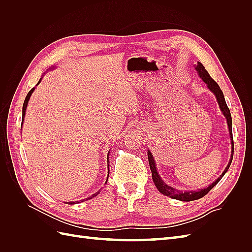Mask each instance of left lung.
<instances>
[{
  "instance_id": "obj_1",
  "label": "left lung",
  "mask_w": 252,
  "mask_h": 252,
  "mask_svg": "<svg viewBox=\"0 0 252 252\" xmlns=\"http://www.w3.org/2000/svg\"><path fill=\"white\" fill-rule=\"evenodd\" d=\"M194 68L196 72L199 73V77L205 82L206 85H207L208 89L211 91V93L216 95L217 97V101L219 104V107L222 111V113L224 114V117L227 121V125H228V130H229V135H230V140H231V156H230V159L229 162H228V165L226 166L225 170L223 171V173L220 175V177L213 182L211 183L210 185H208L207 187L202 188V189H197V190H188V191H183V190H179V189H175L169 185H167L166 183L161 179L159 177V174L158 172V168H157V165H156V161L154 158V156L150 152V150H147V155H148V161H149V166H150V170L152 173V180H154V183L156 187L158 188V190L161 193H163L166 196H169L171 199L174 200H179V201H183V202H190V201H194V200H199L201 197H203L204 195L207 194L210 190L215 187L218 183L224 177V174L227 172V170L229 169V167L231 165L232 162V157H233V141H232V120H231V113L229 108H228V106L226 104L225 101V97L223 94V91L220 90V86L218 85V83L216 81H213L209 73L207 72V70L205 69V67L203 66L202 63L197 62L196 65H194Z\"/></svg>"
}]
</instances>
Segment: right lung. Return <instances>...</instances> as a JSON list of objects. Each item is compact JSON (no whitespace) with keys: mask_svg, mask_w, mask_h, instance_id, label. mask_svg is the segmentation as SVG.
<instances>
[{"mask_svg":"<svg viewBox=\"0 0 252 252\" xmlns=\"http://www.w3.org/2000/svg\"><path fill=\"white\" fill-rule=\"evenodd\" d=\"M52 68V67H51ZM45 74V73H44ZM41 81H42V78L40 79V81L37 82V84H36V86L39 85V84L41 83ZM34 89H35V87H33L32 90L29 91V93L27 94V95H26V97H25V101H24V104H23V110H22V125H23V122H24V119H25V112H26V108H27V105H28V102H29V100H30V96H32V93L34 91ZM109 154H110V151H108V155H107V164H108V157H109ZM108 166H109V164H108ZM108 177H109V169H108V175H107V180H106V182H105V184L106 183H107V181H108ZM101 192V189L98 190L97 192H95V193H94L93 195H90V196H88V197H86L85 200H82V201H88V200H90V199H94V196H96L98 193ZM78 202H67V204H70V205H73V204H77Z\"/></svg>","mask_w":252,"mask_h":252,"instance_id":"add662e5","label":"right lung"}]
</instances>
